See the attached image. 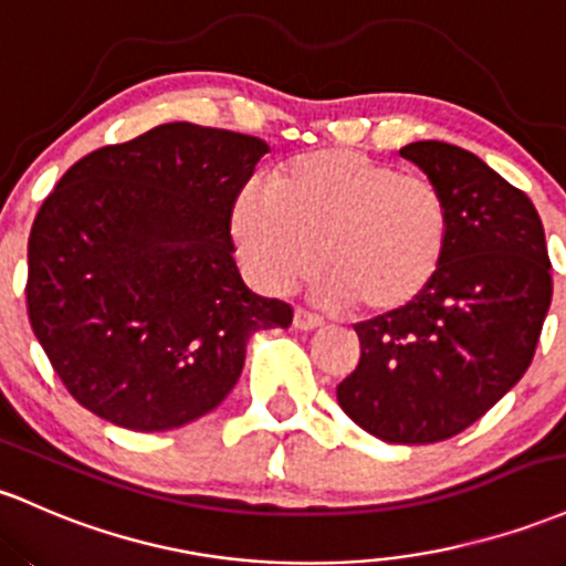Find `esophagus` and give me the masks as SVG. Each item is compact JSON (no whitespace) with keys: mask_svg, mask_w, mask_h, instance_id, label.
Returning a JSON list of instances; mask_svg holds the SVG:
<instances>
[{"mask_svg":"<svg viewBox=\"0 0 566 566\" xmlns=\"http://www.w3.org/2000/svg\"><path fill=\"white\" fill-rule=\"evenodd\" d=\"M293 325L297 327V331H316V327H322L325 322H322V316H316L312 312H306V308H295L293 314Z\"/></svg>","mask_w":566,"mask_h":566,"instance_id":"34e87169","label":"esophagus"}]
</instances>
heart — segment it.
Returning a JSON list of instances; mask_svg holds the SVG:
<instances>
[{
    "label": "heart",
    "instance_id": "heart-1",
    "mask_svg": "<svg viewBox=\"0 0 566 566\" xmlns=\"http://www.w3.org/2000/svg\"><path fill=\"white\" fill-rule=\"evenodd\" d=\"M233 241L260 287L284 293L314 269L319 295L392 314L430 290L449 244V203L424 177L354 150H316L244 190Z\"/></svg>",
    "mask_w": 566,
    "mask_h": 566
}]
</instances>
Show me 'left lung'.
I'll list each match as a JSON object with an SVG mask.
<instances>
[{"mask_svg":"<svg viewBox=\"0 0 566 566\" xmlns=\"http://www.w3.org/2000/svg\"><path fill=\"white\" fill-rule=\"evenodd\" d=\"M400 155L443 190L449 244L419 301L354 325L359 365L338 406L387 443H438L502 400L535 357L554 295L535 203L473 153L413 142Z\"/></svg>","mask_w":566,"mask_h":566,"instance_id":"obj_1","label":"left lung"}]
</instances>
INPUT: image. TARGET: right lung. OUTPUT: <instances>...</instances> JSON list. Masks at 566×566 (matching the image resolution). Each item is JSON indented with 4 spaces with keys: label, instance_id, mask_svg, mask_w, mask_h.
I'll return each mask as SVG.
<instances>
[{
    "label": "right lung",
    "instance_id": "obj_1",
    "mask_svg": "<svg viewBox=\"0 0 566 566\" xmlns=\"http://www.w3.org/2000/svg\"><path fill=\"white\" fill-rule=\"evenodd\" d=\"M269 153L258 136L164 123L85 155L29 235V322L83 408L134 432L214 411L247 340L293 308L254 295L233 260L231 212Z\"/></svg>",
    "mask_w": 566,
    "mask_h": 566
}]
</instances>
